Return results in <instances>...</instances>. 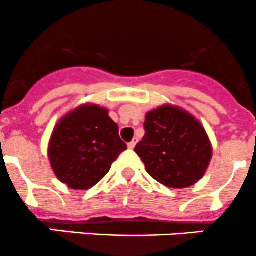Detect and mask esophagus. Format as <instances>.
<instances>
[{
	"label": "esophagus",
	"mask_w": 256,
	"mask_h": 256,
	"mask_svg": "<svg viewBox=\"0 0 256 256\" xmlns=\"http://www.w3.org/2000/svg\"><path fill=\"white\" fill-rule=\"evenodd\" d=\"M136 142H138V140H136V139H133V140H132V142H129V143H128V148L129 149H133L134 146H136Z\"/></svg>",
	"instance_id": "esophagus-1"
}]
</instances>
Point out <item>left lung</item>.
<instances>
[{"label":"left lung","instance_id":"left-lung-1","mask_svg":"<svg viewBox=\"0 0 256 256\" xmlns=\"http://www.w3.org/2000/svg\"><path fill=\"white\" fill-rule=\"evenodd\" d=\"M143 139L134 148L152 178L188 188L208 169L212 144L203 126L186 110L163 106L146 113Z\"/></svg>","mask_w":256,"mask_h":256}]
</instances>
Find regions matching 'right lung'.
<instances>
[{"label":"right lung","mask_w":256,"mask_h":256,"mask_svg":"<svg viewBox=\"0 0 256 256\" xmlns=\"http://www.w3.org/2000/svg\"><path fill=\"white\" fill-rule=\"evenodd\" d=\"M127 149L117 123L100 106H80L58 122L48 146L53 172L72 189H90Z\"/></svg>","instance_id":"add662e5"}]
</instances>
